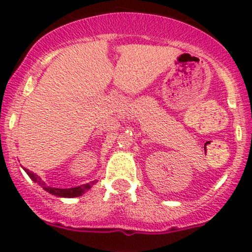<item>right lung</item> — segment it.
<instances>
[{"label":"right lung","mask_w":252,"mask_h":252,"mask_svg":"<svg viewBox=\"0 0 252 252\" xmlns=\"http://www.w3.org/2000/svg\"><path fill=\"white\" fill-rule=\"evenodd\" d=\"M25 169V168H24ZM25 171L28 173L29 177L31 178V179L34 180L35 183H37L39 186L43 187L44 189H45L46 192H49L50 194L53 195H57V197H68V198H72V197H79V195L83 194L84 192H87L88 189L92 188V186L94 184V182H91V183L88 184H83V186H79V187H75V188H68V189H60V188H51V187H48L45 186V183H44L43 180L40 179V177H37L35 173H32V171H30L29 169H25Z\"/></svg>","instance_id":"add662e5"}]
</instances>
